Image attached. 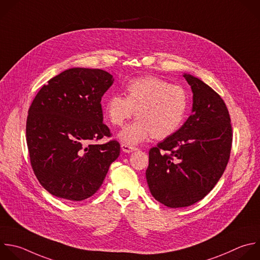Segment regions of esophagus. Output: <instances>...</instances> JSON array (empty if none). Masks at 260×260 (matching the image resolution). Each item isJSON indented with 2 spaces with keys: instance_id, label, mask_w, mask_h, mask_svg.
Returning a JSON list of instances; mask_svg holds the SVG:
<instances>
[{
  "instance_id": "obj_1",
  "label": "esophagus",
  "mask_w": 260,
  "mask_h": 260,
  "mask_svg": "<svg viewBox=\"0 0 260 260\" xmlns=\"http://www.w3.org/2000/svg\"><path fill=\"white\" fill-rule=\"evenodd\" d=\"M121 149H122V151L125 152V153H132L133 151H136L138 148L133 147V146H129V145H126V144H121Z\"/></svg>"
}]
</instances>
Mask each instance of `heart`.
I'll list each match as a JSON object with an SVG mask.
<instances>
[{
  "instance_id": "b5f03b06",
  "label": "heart",
  "mask_w": 260,
  "mask_h": 260,
  "mask_svg": "<svg viewBox=\"0 0 260 260\" xmlns=\"http://www.w3.org/2000/svg\"><path fill=\"white\" fill-rule=\"evenodd\" d=\"M125 97L114 94L105 104L108 121L121 126L135 114L138 119L119 134L121 142L139 144L152 135L164 139L175 134L184 122L189 98L179 85L155 76H144L129 80L124 88Z\"/></svg>"
}]
</instances>
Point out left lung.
<instances>
[{
  "mask_svg": "<svg viewBox=\"0 0 260 260\" xmlns=\"http://www.w3.org/2000/svg\"><path fill=\"white\" fill-rule=\"evenodd\" d=\"M193 93L192 114L175 134L149 151L146 179L152 196L170 208L203 199L230 159L232 125L228 108L209 85L184 73Z\"/></svg>",
  "mask_w": 260,
  "mask_h": 260,
  "instance_id": "1",
  "label": "left lung"
}]
</instances>
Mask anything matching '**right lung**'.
I'll use <instances>...</instances> for the list:
<instances>
[{
  "instance_id": "right-lung-1",
  "label": "right lung",
  "mask_w": 260,
  "mask_h": 260,
  "mask_svg": "<svg viewBox=\"0 0 260 260\" xmlns=\"http://www.w3.org/2000/svg\"><path fill=\"white\" fill-rule=\"evenodd\" d=\"M114 81L102 69L70 68L48 81L34 99L26 120L30 164L40 184L69 201L93 196L103 184L120 145L110 141L101 100Z\"/></svg>"
}]
</instances>
